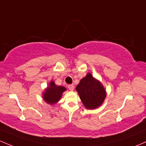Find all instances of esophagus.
<instances>
[{"label": "esophagus", "instance_id": "esophagus-1", "mask_svg": "<svg viewBox=\"0 0 146 146\" xmlns=\"http://www.w3.org/2000/svg\"><path fill=\"white\" fill-rule=\"evenodd\" d=\"M68 89L70 90L71 91H73L74 89V85L73 84H71V85H69V86H68Z\"/></svg>", "mask_w": 146, "mask_h": 146}]
</instances>
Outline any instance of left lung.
I'll use <instances>...</instances> for the list:
<instances>
[{
  "label": "left lung",
  "mask_w": 146,
  "mask_h": 146,
  "mask_svg": "<svg viewBox=\"0 0 146 146\" xmlns=\"http://www.w3.org/2000/svg\"><path fill=\"white\" fill-rule=\"evenodd\" d=\"M79 97L86 109H96L104 104L106 90L101 81L88 73L76 87Z\"/></svg>",
  "instance_id": "obj_1"
}]
</instances>
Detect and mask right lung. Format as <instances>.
I'll return each instance as SVG.
<instances>
[{
  "mask_svg": "<svg viewBox=\"0 0 146 146\" xmlns=\"http://www.w3.org/2000/svg\"><path fill=\"white\" fill-rule=\"evenodd\" d=\"M66 91V88L63 86H56L54 81H51L48 86L42 92V99L47 104L51 105L56 104L61 99L63 93Z\"/></svg>",
  "mask_w": 146,
  "mask_h": 146,
  "instance_id": "add662e5",
  "label": "right lung"
}]
</instances>
